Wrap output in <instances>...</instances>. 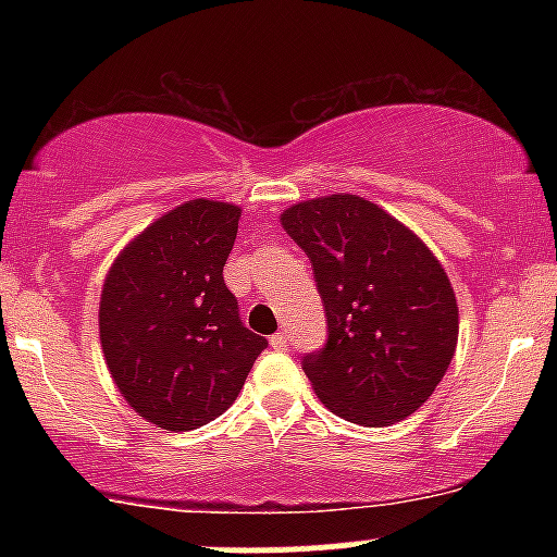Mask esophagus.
Wrapping results in <instances>:
<instances>
[{"mask_svg": "<svg viewBox=\"0 0 557 557\" xmlns=\"http://www.w3.org/2000/svg\"><path fill=\"white\" fill-rule=\"evenodd\" d=\"M287 341H290V337H287V332H274L272 335V348H277V350H285L287 348Z\"/></svg>", "mask_w": 557, "mask_h": 557, "instance_id": "34e87169", "label": "esophagus"}]
</instances>
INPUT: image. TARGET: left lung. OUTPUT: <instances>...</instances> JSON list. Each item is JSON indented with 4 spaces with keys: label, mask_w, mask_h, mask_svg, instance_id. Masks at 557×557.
Here are the masks:
<instances>
[{
    "label": "left lung",
    "mask_w": 557,
    "mask_h": 557,
    "mask_svg": "<svg viewBox=\"0 0 557 557\" xmlns=\"http://www.w3.org/2000/svg\"><path fill=\"white\" fill-rule=\"evenodd\" d=\"M314 264L327 345L304 356L335 417L389 426L440 385L458 343V304L437 257L413 230L354 194L309 198L280 214Z\"/></svg>",
    "instance_id": "left-lung-1"
}]
</instances>
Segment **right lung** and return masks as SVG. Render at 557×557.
<instances>
[{
    "label": "right lung",
    "instance_id": "right-lung-1",
    "mask_svg": "<svg viewBox=\"0 0 557 557\" xmlns=\"http://www.w3.org/2000/svg\"><path fill=\"white\" fill-rule=\"evenodd\" d=\"M240 207L194 198L138 233L107 272L99 341L127 406L151 424L188 432L238 398L267 337L243 327L222 267Z\"/></svg>",
    "mask_w": 557,
    "mask_h": 557
}]
</instances>
